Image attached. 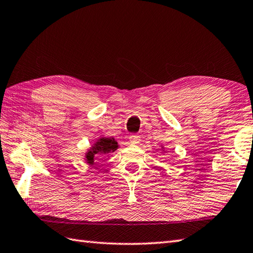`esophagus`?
I'll use <instances>...</instances> for the list:
<instances>
[{"label":"esophagus","instance_id":"1","mask_svg":"<svg viewBox=\"0 0 253 253\" xmlns=\"http://www.w3.org/2000/svg\"><path fill=\"white\" fill-rule=\"evenodd\" d=\"M129 142L131 144H139V142H140V137L138 135H131L129 137Z\"/></svg>","mask_w":253,"mask_h":253}]
</instances>
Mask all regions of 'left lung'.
Returning <instances> with one entry per match:
<instances>
[{
	"mask_svg": "<svg viewBox=\"0 0 253 253\" xmlns=\"http://www.w3.org/2000/svg\"><path fill=\"white\" fill-rule=\"evenodd\" d=\"M161 149H162V151H164V148L163 147H161Z\"/></svg>",
	"mask_w": 253,
	"mask_h": 253,
	"instance_id": "1",
	"label": "left lung"
}]
</instances>
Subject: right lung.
Wrapping results in <instances>:
<instances>
[{"mask_svg": "<svg viewBox=\"0 0 253 253\" xmlns=\"http://www.w3.org/2000/svg\"><path fill=\"white\" fill-rule=\"evenodd\" d=\"M120 148V144L114 137H100L91 144L84 153V161L88 165H93L96 157H109L112 152H115Z\"/></svg>", "mask_w": 253, "mask_h": 253, "instance_id": "obj_1", "label": "right lung"}]
</instances>
